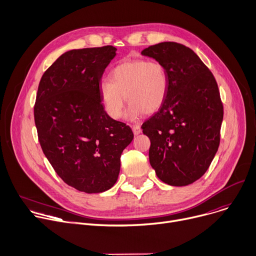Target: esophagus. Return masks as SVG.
I'll list each match as a JSON object with an SVG mask.
<instances>
[{
  "label": "esophagus",
  "instance_id": "esophagus-1",
  "mask_svg": "<svg viewBox=\"0 0 256 256\" xmlns=\"http://www.w3.org/2000/svg\"><path fill=\"white\" fill-rule=\"evenodd\" d=\"M132 130H133V133H134V136H138L140 133L142 132V129L138 125H133L132 126Z\"/></svg>",
  "mask_w": 256,
  "mask_h": 256
}]
</instances>
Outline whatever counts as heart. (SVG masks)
<instances>
[{
  "label": "heart",
  "instance_id": "1",
  "mask_svg": "<svg viewBox=\"0 0 256 256\" xmlns=\"http://www.w3.org/2000/svg\"><path fill=\"white\" fill-rule=\"evenodd\" d=\"M168 88V72L162 62L129 59L112 70L110 80L100 83L99 92L105 112L112 118H120L126 98L130 104L128 116L136 118L142 112L152 114L160 110Z\"/></svg>",
  "mask_w": 256,
  "mask_h": 256
}]
</instances>
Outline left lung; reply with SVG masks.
I'll use <instances>...</instances> for the list:
<instances>
[{
  "instance_id": "8db88e82",
  "label": "left lung",
  "mask_w": 256,
  "mask_h": 256,
  "mask_svg": "<svg viewBox=\"0 0 256 256\" xmlns=\"http://www.w3.org/2000/svg\"><path fill=\"white\" fill-rule=\"evenodd\" d=\"M142 54L162 62L168 77L166 102L142 125L151 142L150 164L168 186L190 184L208 171L220 144L224 112L216 81L181 44L160 42Z\"/></svg>"
}]
</instances>
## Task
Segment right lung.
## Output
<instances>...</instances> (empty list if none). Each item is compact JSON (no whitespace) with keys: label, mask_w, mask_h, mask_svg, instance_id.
Returning <instances> with one entry per match:
<instances>
[{"label":"right lung","mask_w":256,"mask_h":256,"mask_svg":"<svg viewBox=\"0 0 256 256\" xmlns=\"http://www.w3.org/2000/svg\"><path fill=\"white\" fill-rule=\"evenodd\" d=\"M112 46L70 50L40 79L34 120L44 154L66 184L88 194L114 186L120 154L133 140L104 110L99 84L116 56Z\"/></svg>","instance_id":"1"}]
</instances>
